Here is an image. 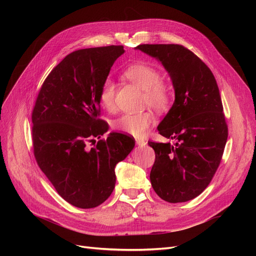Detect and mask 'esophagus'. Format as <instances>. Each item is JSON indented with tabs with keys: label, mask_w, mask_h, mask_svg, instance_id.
<instances>
[{
	"label": "esophagus",
	"mask_w": 256,
	"mask_h": 256,
	"mask_svg": "<svg viewBox=\"0 0 256 256\" xmlns=\"http://www.w3.org/2000/svg\"><path fill=\"white\" fill-rule=\"evenodd\" d=\"M136 142L138 146H145L147 144V142L145 140H142V138H136Z\"/></svg>",
	"instance_id": "obj_1"
}]
</instances>
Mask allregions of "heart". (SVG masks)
Returning a JSON list of instances; mask_svg holds the SVG:
<instances>
[{
	"mask_svg": "<svg viewBox=\"0 0 256 256\" xmlns=\"http://www.w3.org/2000/svg\"><path fill=\"white\" fill-rule=\"evenodd\" d=\"M124 76L144 90L143 104L148 106L159 113L166 112L172 104V92L161 82V74L156 68L145 64L129 66ZM116 86L113 80L106 78L99 90L100 104L106 111L115 110ZM154 122V115L150 110L136 114H124L112 124L113 129L134 136H143Z\"/></svg>",
	"mask_w": 256,
	"mask_h": 256,
	"instance_id": "1",
	"label": "heart"
}]
</instances>
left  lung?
<instances>
[{
	"mask_svg": "<svg viewBox=\"0 0 256 256\" xmlns=\"http://www.w3.org/2000/svg\"><path fill=\"white\" fill-rule=\"evenodd\" d=\"M170 74L175 102L159 126L171 143L150 141L156 158L150 171L154 192L168 203L200 196L218 170L228 140V124L218 84L210 69L182 44H140Z\"/></svg>",
	"mask_w": 256,
	"mask_h": 256,
	"instance_id": "obj_1",
	"label": "left lung"
}]
</instances>
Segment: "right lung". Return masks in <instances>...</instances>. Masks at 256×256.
<instances>
[{
  "label": "right lung",
  "instance_id": "right-lung-1",
  "mask_svg": "<svg viewBox=\"0 0 256 256\" xmlns=\"http://www.w3.org/2000/svg\"><path fill=\"white\" fill-rule=\"evenodd\" d=\"M124 52L122 46H108L68 54L44 81L33 108L37 164L58 194L76 207L94 208L111 196L115 166L134 147L128 134L112 132L100 138L109 126L100 118L99 90Z\"/></svg>",
  "mask_w": 256,
  "mask_h": 256
}]
</instances>
